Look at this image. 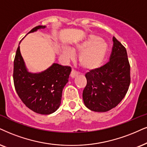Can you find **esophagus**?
Masks as SVG:
<instances>
[{
    "label": "esophagus",
    "instance_id": "obj_1",
    "mask_svg": "<svg viewBox=\"0 0 147 147\" xmlns=\"http://www.w3.org/2000/svg\"><path fill=\"white\" fill-rule=\"evenodd\" d=\"M79 75V72L77 71H76L75 70L72 69V71H71V73H70V77L72 78H75V77H77V76Z\"/></svg>",
    "mask_w": 147,
    "mask_h": 147
}]
</instances>
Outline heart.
Returning <instances> with one entry per match:
<instances>
[{"mask_svg": "<svg viewBox=\"0 0 147 147\" xmlns=\"http://www.w3.org/2000/svg\"><path fill=\"white\" fill-rule=\"evenodd\" d=\"M73 49L80 53L79 61L81 67L87 71H92L97 69L102 64L108 48L101 37L90 35L87 39L77 45ZM62 53L68 59L73 57L72 50L68 47H63Z\"/></svg>", "mask_w": 147, "mask_h": 147, "instance_id": "1", "label": "heart"}]
</instances>
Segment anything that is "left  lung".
I'll list each match as a JSON object with an SVG mask.
<instances>
[{
  "mask_svg": "<svg viewBox=\"0 0 147 147\" xmlns=\"http://www.w3.org/2000/svg\"><path fill=\"white\" fill-rule=\"evenodd\" d=\"M113 45L107 64L85 74L83 92L85 105L95 112L116 107L127 94L130 84V65L125 47L113 36Z\"/></svg>",
  "mask_w": 147,
  "mask_h": 147,
  "instance_id": "1",
  "label": "left lung"
}]
</instances>
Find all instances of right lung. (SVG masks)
<instances>
[{"instance_id":"1","label":"right lung","mask_w":147,"mask_h":147,"mask_svg":"<svg viewBox=\"0 0 147 147\" xmlns=\"http://www.w3.org/2000/svg\"><path fill=\"white\" fill-rule=\"evenodd\" d=\"M38 26L28 33L45 28ZM71 67L54 63L45 71H28L18 46L13 64V82L17 94L23 103L34 112L49 115L60 107L62 90L68 81Z\"/></svg>"}]
</instances>
